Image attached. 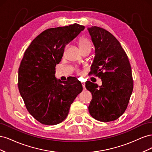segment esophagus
<instances>
[{"label": "esophagus", "instance_id": "esophagus-1", "mask_svg": "<svg viewBox=\"0 0 152 152\" xmlns=\"http://www.w3.org/2000/svg\"><path fill=\"white\" fill-rule=\"evenodd\" d=\"M81 84H82V87H84V88H85V86H86V84H85V83L84 82H81Z\"/></svg>", "mask_w": 152, "mask_h": 152}]
</instances>
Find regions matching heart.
Segmentation results:
<instances>
[{
  "mask_svg": "<svg viewBox=\"0 0 152 152\" xmlns=\"http://www.w3.org/2000/svg\"><path fill=\"white\" fill-rule=\"evenodd\" d=\"M79 47L80 50L84 49L86 48H91V43L90 42V41L85 38V37H82L79 40Z\"/></svg>",
  "mask_w": 152,
  "mask_h": 152,
  "instance_id": "heart-1",
  "label": "heart"
}]
</instances>
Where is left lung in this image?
Returning <instances> with one entry per match:
<instances>
[{
    "label": "left lung",
    "instance_id": "left-lung-1",
    "mask_svg": "<svg viewBox=\"0 0 152 152\" xmlns=\"http://www.w3.org/2000/svg\"><path fill=\"white\" fill-rule=\"evenodd\" d=\"M87 30L95 47L91 74L102 81L101 86L86 82V89L93 96L89 112L97 121H113L125 112L132 93L131 65L125 50L111 33L98 26Z\"/></svg>",
    "mask_w": 152,
    "mask_h": 152
}]
</instances>
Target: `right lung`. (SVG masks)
<instances>
[{
    "label": "right lung",
    "mask_w": 152,
    "mask_h": 152,
    "mask_svg": "<svg viewBox=\"0 0 152 152\" xmlns=\"http://www.w3.org/2000/svg\"><path fill=\"white\" fill-rule=\"evenodd\" d=\"M84 28L75 23L45 30L24 53L18 69V89L28 112L44 125L65 120L70 105L83 89L76 78L61 82L54 75L65 45Z\"/></svg>",
    "instance_id": "right-lung-1"
}]
</instances>
